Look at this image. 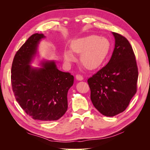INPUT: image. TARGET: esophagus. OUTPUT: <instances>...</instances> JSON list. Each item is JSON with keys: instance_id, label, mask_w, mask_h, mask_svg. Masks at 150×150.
I'll list each match as a JSON object with an SVG mask.
<instances>
[{"instance_id": "esophagus-1", "label": "esophagus", "mask_w": 150, "mask_h": 150, "mask_svg": "<svg viewBox=\"0 0 150 150\" xmlns=\"http://www.w3.org/2000/svg\"><path fill=\"white\" fill-rule=\"evenodd\" d=\"M76 79L78 81H83V77L81 76L79 74H77L76 76Z\"/></svg>"}]
</instances>
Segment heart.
Segmentation results:
<instances>
[{"label": "heart", "instance_id": "1", "mask_svg": "<svg viewBox=\"0 0 150 150\" xmlns=\"http://www.w3.org/2000/svg\"><path fill=\"white\" fill-rule=\"evenodd\" d=\"M111 44L108 38L97 35H89L76 39L71 44V50L65 49L64 61L69 64L75 60L72 52L81 54L80 61L86 69H97L106 61L111 51Z\"/></svg>", "mask_w": 150, "mask_h": 150}]
</instances>
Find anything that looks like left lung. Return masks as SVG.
Here are the masks:
<instances>
[{"label":"left lung","mask_w":150,"mask_h":150,"mask_svg":"<svg viewBox=\"0 0 150 150\" xmlns=\"http://www.w3.org/2000/svg\"><path fill=\"white\" fill-rule=\"evenodd\" d=\"M115 49L108 64L88 79L91 99L102 115L114 116L123 112L137 93L138 71L129 41L112 32Z\"/></svg>","instance_id":"8db88e82"}]
</instances>
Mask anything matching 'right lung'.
Masks as SVG:
<instances>
[{
	"mask_svg": "<svg viewBox=\"0 0 150 150\" xmlns=\"http://www.w3.org/2000/svg\"><path fill=\"white\" fill-rule=\"evenodd\" d=\"M43 34L32 35L13 58L11 83L17 103L34 120L56 121L67 110V92L74 76L58 69L54 61L42 60L40 67L31 65L38 54Z\"/></svg>",
	"mask_w": 150,
	"mask_h": 150,
	"instance_id": "obj_1",
	"label": "right lung"
}]
</instances>
